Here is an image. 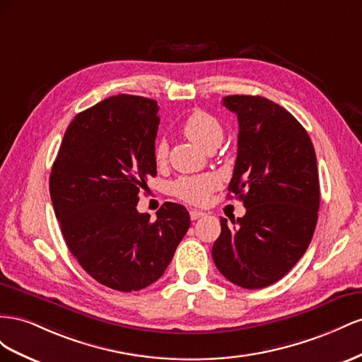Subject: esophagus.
I'll return each mask as SVG.
<instances>
[{
    "label": "esophagus",
    "mask_w": 362,
    "mask_h": 362,
    "mask_svg": "<svg viewBox=\"0 0 362 362\" xmlns=\"http://www.w3.org/2000/svg\"><path fill=\"white\" fill-rule=\"evenodd\" d=\"M204 215H206V214H204V212H202V211H195V209L189 211L191 220H199V218H202V216H204Z\"/></svg>",
    "instance_id": "obj_1"
}]
</instances>
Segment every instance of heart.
<instances>
[{
    "label": "heart",
    "mask_w": 362,
    "mask_h": 362,
    "mask_svg": "<svg viewBox=\"0 0 362 362\" xmlns=\"http://www.w3.org/2000/svg\"><path fill=\"white\" fill-rule=\"evenodd\" d=\"M185 136L199 144L204 150L216 148L223 141V126L212 113L195 109L182 124ZM153 158L158 165H163L168 158V142L163 138L158 139L153 148ZM220 187L218 175L204 173L197 175H185L171 183V192L175 197L192 204L208 202L212 191Z\"/></svg>",
    "instance_id": "b5f03b06"
}]
</instances>
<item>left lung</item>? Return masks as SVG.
Returning a JSON list of instances; mask_svg holds the SVG:
<instances>
[{
  "label": "left lung",
  "mask_w": 362,
  "mask_h": 362,
  "mask_svg": "<svg viewBox=\"0 0 362 362\" xmlns=\"http://www.w3.org/2000/svg\"><path fill=\"white\" fill-rule=\"evenodd\" d=\"M223 105L238 117V156L229 191L245 215L221 218L212 247L220 273L247 290L282 279L313 240L320 187L311 138L290 112L259 95H229Z\"/></svg>",
  "instance_id": "1"
}]
</instances>
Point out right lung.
<instances>
[{"label": "right lung", "mask_w": 362, "mask_h": 362, "mask_svg": "<svg viewBox=\"0 0 362 362\" xmlns=\"http://www.w3.org/2000/svg\"><path fill=\"white\" fill-rule=\"evenodd\" d=\"M154 100L119 94L80 112L62 139L49 195L69 252L101 285L132 293L156 282L189 229L185 206L167 202L151 221L139 191L156 175Z\"/></svg>", "instance_id": "add662e5"}]
</instances>
